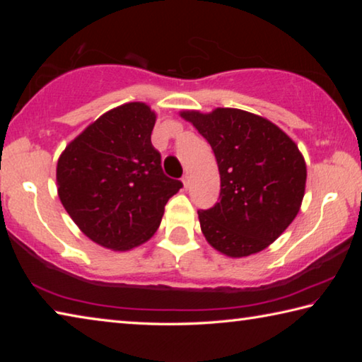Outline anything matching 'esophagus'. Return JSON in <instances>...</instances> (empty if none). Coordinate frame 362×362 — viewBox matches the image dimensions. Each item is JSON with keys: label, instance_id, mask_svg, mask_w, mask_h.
Returning <instances> with one entry per match:
<instances>
[{"label": "esophagus", "instance_id": "esophagus-1", "mask_svg": "<svg viewBox=\"0 0 362 362\" xmlns=\"http://www.w3.org/2000/svg\"><path fill=\"white\" fill-rule=\"evenodd\" d=\"M182 183H183V188L188 189V187H189V179H188V175H183V177H182Z\"/></svg>", "mask_w": 362, "mask_h": 362}]
</instances>
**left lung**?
<instances>
[{"label": "left lung", "mask_w": 362, "mask_h": 362, "mask_svg": "<svg viewBox=\"0 0 362 362\" xmlns=\"http://www.w3.org/2000/svg\"><path fill=\"white\" fill-rule=\"evenodd\" d=\"M211 144L220 173L218 203L198 211L214 249L247 257L268 247L300 211L306 166L296 142L272 121L238 108L182 112Z\"/></svg>", "instance_id": "8db88e82"}]
</instances>
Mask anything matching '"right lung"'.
I'll return each mask as SVG.
<instances>
[{
  "instance_id": "add662e5",
  "label": "right lung",
  "mask_w": 362,
  "mask_h": 362,
  "mask_svg": "<svg viewBox=\"0 0 362 362\" xmlns=\"http://www.w3.org/2000/svg\"><path fill=\"white\" fill-rule=\"evenodd\" d=\"M156 115L142 102L110 110L66 145L57 163V193L89 240L113 250L155 235L164 206L183 187L161 169L151 145Z\"/></svg>"
}]
</instances>
